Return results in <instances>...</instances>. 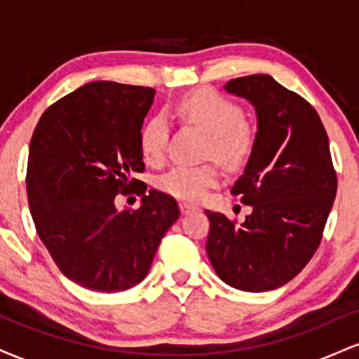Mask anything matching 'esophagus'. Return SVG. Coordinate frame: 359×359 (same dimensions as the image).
<instances>
[{
  "mask_svg": "<svg viewBox=\"0 0 359 359\" xmlns=\"http://www.w3.org/2000/svg\"><path fill=\"white\" fill-rule=\"evenodd\" d=\"M196 205L194 204H189V203H180V212L182 214H191V212H194L196 211Z\"/></svg>",
  "mask_w": 359,
  "mask_h": 359,
  "instance_id": "obj_1",
  "label": "esophagus"
}]
</instances>
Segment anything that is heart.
<instances>
[{"mask_svg":"<svg viewBox=\"0 0 359 359\" xmlns=\"http://www.w3.org/2000/svg\"><path fill=\"white\" fill-rule=\"evenodd\" d=\"M175 113L184 121L199 126L209 135L205 156L214 158L226 170H238L253 154L257 133L245 121V111L236 101L214 89H197L175 104ZM170 125L163 114H155L140 135L147 162L158 163L165 156ZM219 180V170L212 163L175 165L160 175L158 187L185 201H199Z\"/></svg>","mask_w":359,"mask_h":359,"instance_id":"obj_1","label":"heart"}]
</instances>
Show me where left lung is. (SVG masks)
Returning a JSON list of instances; mask_svg holds the SVG:
<instances>
[{
  "label": "left lung",
  "mask_w": 359,
  "mask_h": 359,
  "mask_svg": "<svg viewBox=\"0 0 359 359\" xmlns=\"http://www.w3.org/2000/svg\"><path fill=\"white\" fill-rule=\"evenodd\" d=\"M224 89L257 111V143L233 196L251 205L245 222L205 211V251L217 277L245 292L285 285L314 257L337 191L329 138L317 111L266 74Z\"/></svg>",
  "instance_id": "left-lung-1"
}]
</instances>
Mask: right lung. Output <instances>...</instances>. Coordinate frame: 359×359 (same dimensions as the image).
I'll list each match as a JSON object with an SVG mask.
<instances>
[{
	"instance_id": "1",
	"label": "right lung",
	"mask_w": 359,
	"mask_h": 359,
	"mask_svg": "<svg viewBox=\"0 0 359 359\" xmlns=\"http://www.w3.org/2000/svg\"><path fill=\"white\" fill-rule=\"evenodd\" d=\"M155 89L96 81L48 108L30 142L27 194L36 233L59 270L81 287L121 292L147 277L163 234L179 217L165 192L135 179ZM143 195L118 212V193Z\"/></svg>"
}]
</instances>
